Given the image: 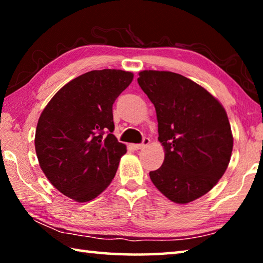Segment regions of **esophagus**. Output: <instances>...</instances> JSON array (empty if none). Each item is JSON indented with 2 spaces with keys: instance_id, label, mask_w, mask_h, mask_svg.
I'll use <instances>...</instances> for the list:
<instances>
[{
  "instance_id": "1",
  "label": "esophagus",
  "mask_w": 263,
  "mask_h": 263,
  "mask_svg": "<svg viewBox=\"0 0 263 263\" xmlns=\"http://www.w3.org/2000/svg\"><path fill=\"white\" fill-rule=\"evenodd\" d=\"M148 144H149L148 138H144V140H142L141 144H135V145H132V147L135 149H141V148L146 147V146H147Z\"/></svg>"
}]
</instances>
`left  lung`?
<instances>
[{
    "mask_svg": "<svg viewBox=\"0 0 263 263\" xmlns=\"http://www.w3.org/2000/svg\"><path fill=\"white\" fill-rule=\"evenodd\" d=\"M138 83L154 104L162 166L149 172L172 202L186 204L209 193L229 166L233 136L228 114L206 89L183 75L142 70Z\"/></svg>",
    "mask_w": 263,
    "mask_h": 263,
    "instance_id": "left-lung-1",
    "label": "left lung"
}]
</instances>
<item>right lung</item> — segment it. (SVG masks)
Returning a JSON list of instances; mask_svg holds the SVG:
<instances>
[{"mask_svg": "<svg viewBox=\"0 0 263 263\" xmlns=\"http://www.w3.org/2000/svg\"><path fill=\"white\" fill-rule=\"evenodd\" d=\"M121 69L91 70L65 84L39 117L34 147L52 185L75 202L106 189L126 146L117 140L112 104L132 82Z\"/></svg>", "mask_w": 263, "mask_h": 263, "instance_id": "1", "label": "right lung"}]
</instances>
